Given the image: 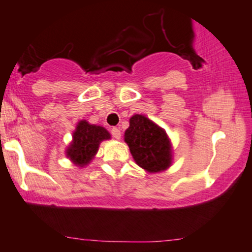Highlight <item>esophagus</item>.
<instances>
[{"mask_svg": "<svg viewBox=\"0 0 252 252\" xmlns=\"http://www.w3.org/2000/svg\"><path fill=\"white\" fill-rule=\"evenodd\" d=\"M111 134H112V136L115 137V139H121V130H119L118 128H112L111 129Z\"/></svg>", "mask_w": 252, "mask_h": 252, "instance_id": "esophagus-1", "label": "esophagus"}]
</instances>
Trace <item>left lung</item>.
Here are the masks:
<instances>
[{
    "mask_svg": "<svg viewBox=\"0 0 252 252\" xmlns=\"http://www.w3.org/2000/svg\"><path fill=\"white\" fill-rule=\"evenodd\" d=\"M124 141L135 163L147 173H161L173 164V145L168 134L146 116L134 115L129 119Z\"/></svg>",
    "mask_w": 252,
    "mask_h": 252,
    "instance_id": "left-lung-1",
    "label": "left lung"
}]
</instances>
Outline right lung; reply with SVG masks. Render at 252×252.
<instances>
[{
    "label": "right lung",
    "mask_w": 252,
    "mask_h": 252,
    "mask_svg": "<svg viewBox=\"0 0 252 252\" xmlns=\"http://www.w3.org/2000/svg\"><path fill=\"white\" fill-rule=\"evenodd\" d=\"M110 139L111 135L104 126H95L82 119L76 126L72 141L66 148V157L76 166L84 168L94 159L100 144Z\"/></svg>",
    "instance_id": "add662e5"
}]
</instances>
